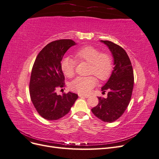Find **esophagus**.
Segmentation results:
<instances>
[{"label":"esophagus","instance_id":"34e87169","mask_svg":"<svg viewBox=\"0 0 159 159\" xmlns=\"http://www.w3.org/2000/svg\"><path fill=\"white\" fill-rule=\"evenodd\" d=\"M78 95H79V97H80V98H88L89 97V95H84V94H81V93H79Z\"/></svg>","mask_w":159,"mask_h":159}]
</instances>
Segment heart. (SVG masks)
<instances>
[{
    "label": "heart",
    "mask_w": 159,
    "mask_h": 159,
    "mask_svg": "<svg viewBox=\"0 0 159 159\" xmlns=\"http://www.w3.org/2000/svg\"><path fill=\"white\" fill-rule=\"evenodd\" d=\"M75 58L78 61L89 63L88 74H93L101 81L108 80L113 70V57L109 53L101 51L92 46L81 48L75 52ZM61 70L67 78H71L74 75L75 61L69 57H66L61 61ZM98 83L93 75L78 77L71 82V90L80 93H88Z\"/></svg>",
    "instance_id": "1"
}]
</instances>
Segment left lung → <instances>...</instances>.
Returning <instances> with one entry per match:
<instances>
[{
	"mask_svg": "<svg viewBox=\"0 0 159 159\" xmlns=\"http://www.w3.org/2000/svg\"><path fill=\"white\" fill-rule=\"evenodd\" d=\"M113 55L115 67L102 90H108L107 98L98 97L99 103L91 109L95 116L104 122L116 121L125 111L131 101L134 75L131 60L123 48L108 40H101Z\"/></svg>",
	"mask_w": 159,
	"mask_h": 159,
	"instance_id": "8db88e82",
	"label": "left lung"
}]
</instances>
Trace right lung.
I'll return each mask as SVG.
<instances>
[{"mask_svg": "<svg viewBox=\"0 0 159 159\" xmlns=\"http://www.w3.org/2000/svg\"><path fill=\"white\" fill-rule=\"evenodd\" d=\"M70 39L53 41L38 54L34 63L30 80V95L32 102L41 117L57 120L68 113L78 95L68 92L57 95V88L65 86L61 61L70 47L75 45Z\"/></svg>", "mask_w": 159, "mask_h": 159, "instance_id": "right-lung-1", "label": "right lung"}]
</instances>
